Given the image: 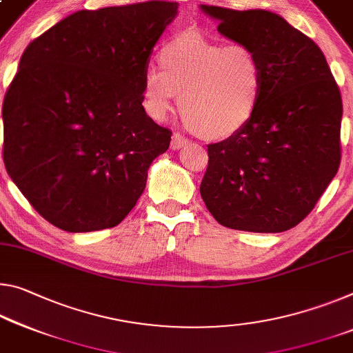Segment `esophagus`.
<instances>
[{"instance_id": "34e87169", "label": "esophagus", "mask_w": 353, "mask_h": 353, "mask_svg": "<svg viewBox=\"0 0 353 353\" xmlns=\"http://www.w3.org/2000/svg\"><path fill=\"white\" fill-rule=\"evenodd\" d=\"M187 144H188V139L185 137L179 135V133H174V135H172V138H171V149L172 150H179V149L185 148Z\"/></svg>"}]
</instances>
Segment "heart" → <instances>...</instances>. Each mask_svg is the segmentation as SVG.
Segmentation results:
<instances>
[{
    "instance_id": "obj_1",
    "label": "heart",
    "mask_w": 353,
    "mask_h": 353,
    "mask_svg": "<svg viewBox=\"0 0 353 353\" xmlns=\"http://www.w3.org/2000/svg\"><path fill=\"white\" fill-rule=\"evenodd\" d=\"M159 63L143 75V105L152 119H165L177 94L182 119L210 141L237 135L254 117L265 72L248 46L183 31L165 42Z\"/></svg>"
}]
</instances>
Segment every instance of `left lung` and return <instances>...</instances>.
<instances>
[{
	"label": "left lung",
	"mask_w": 353,
	"mask_h": 353,
	"mask_svg": "<svg viewBox=\"0 0 353 353\" xmlns=\"http://www.w3.org/2000/svg\"><path fill=\"white\" fill-rule=\"evenodd\" d=\"M218 32L253 48L265 81L250 124L209 144L199 192L220 225L283 232L314 209L341 161L343 100L325 56L281 15L207 6Z\"/></svg>",
	"instance_id": "8db88e82"
}]
</instances>
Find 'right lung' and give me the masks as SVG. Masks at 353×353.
<instances>
[{
    "instance_id": "1",
    "label": "right lung",
    "mask_w": 353,
    "mask_h": 353,
    "mask_svg": "<svg viewBox=\"0 0 353 353\" xmlns=\"http://www.w3.org/2000/svg\"><path fill=\"white\" fill-rule=\"evenodd\" d=\"M177 3L78 10L34 39L3 103L4 165L31 205L67 232L117 226L171 132L143 106V75Z\"/></svg>"
}]
</instances>
